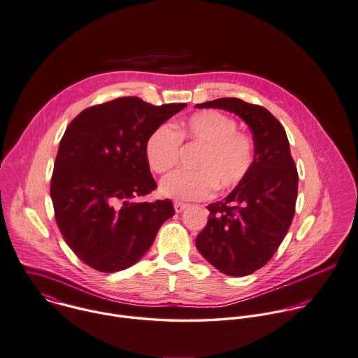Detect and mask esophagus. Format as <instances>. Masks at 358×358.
Here are the masks:
<instances>
[{
    "label": "esophagus",
    "mask_w": 358,
    "mask_h": 358,
    "mask_svg": "<svg viewBox=\"0 0 358 358\" xmlns=\"http://www.w3.org/2000/svg\"><path fill=\"white\" fill-rule=\"evenodd\" d=\"M187 206H188L187 203H182V202H174V210H176L177 213H181Z\"/></svg>",
    "instance_id": "34e87169"
}]
</instances>
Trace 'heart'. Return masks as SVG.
Masks as SVG:
<instances>
[{
  "mask_svg": "<svg viewBox=\"0 0 358 358\" xmlns=\"http://www.w3.org/2000/svg\"><path fill=\"white\" fill-rule=\"evenodd\" d=\"M180 141L199 146L192 167L177 170L160 182V194L177 201H195L217 191L233 189L250 174L255 162L252 139L237 131V122L215 110L192 114L177 127L169 124L152 131L145 143L149 167L163 174L171 170L178 159Z\"/></svg>",
  "mask_w": 358,
  "mask_h": 358,
  "instance_id": "obj_1",
  "label": "heart"
}]
</instances>
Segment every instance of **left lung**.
<instances>
[{"label":"left lung","instance_id":"1","mask_svg":"<svg viewBox=\"0 0 358 358\" xmlns=\"http://www.w3.org/2000/svg\"><path fill=\"white\" fill-rule=\"evenodd\" d=\"M198 108L237 114L251 129L255 162L223 201L208 205V224L196 237L201 255L229 276H247L269 262L286 237L297 201L299 174L283 125L266 108L236 97Z\"/></svg>","mask_w":358,"mask_h":358}]
</instances>
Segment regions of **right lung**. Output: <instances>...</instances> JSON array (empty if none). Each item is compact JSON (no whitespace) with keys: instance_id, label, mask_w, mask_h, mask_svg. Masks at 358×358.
I'll list each match as a JSON object with an SVG mask.
<instances>
[{"instance_id":"right-lung-1","label":"right lung","mask_w":358,"mask_h":358,"mask_svg":"<svg viewBox=\"0 0 358 358\" xmlns=\"http://www.w3.org/2000/svg\"><path fill=\"white\" fill-rule=\"evenodd\" d=\"M185 107L118 97L83 110L65 129L50 196L65 243L90 268L113 273L132 266L174 216L170 199L136 198L156 188L145 156L148 136Z\"/></svg>"}]
</instances>
